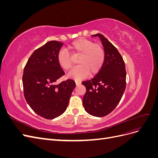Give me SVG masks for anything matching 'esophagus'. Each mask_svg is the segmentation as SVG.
I'll return each mask as SVG.
<instances>
[{
	"mask_svg": "<svg viewBox=\"0 0 158 158\" xmlns=\"http://www.w3.org/2000/svg\"><path fill=\"white\" fill-rule=\"evenodd\" d=\"M75 83H76V85H79L81 84V82L80 81H78V80H76L75 81Z\"/></svg>",
	"mask_w": 158,
	"mask_h": 158,
	"instance_id": "34e87169",
	"label": "esophagus"
}]
</instances>
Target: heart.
Returning a JSON list of instances; mask_svg holds the SVG:
<instances>
[{"label":"heart","mask_w":158,"mask_h":158,"mask_svg":"<svg viewBox=\"0 0 158 158\" xmlns=\"http://www.w3.org/2000/svg\"><path fill=\"white\" fill-rule=\"evenodd\" d=\"M69 50L73 55H80L78 59L80 64L70 70L69 76L76 80H81L90 74H97L102 69L105 60V52L102 45L94 44L85 38L75 40L69 46ZM57 63L64 70H69L72 66V60L68 52L61 49L57 53Z\"/></svg>","instance_id":"b5f03b06"}]
</instances>
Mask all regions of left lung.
<instances>
[{
  "instance_id": "obj_1",
  "label": "left lung",
  "mask_w": 158,
  "mask_h": 158,
  "mask_svg": "<svg viewBox=\"0 0 158 158\" xmlns=\"http://www.w3.org/2000/svg\"><path fill=\"white\" fill-rule=\"evenodd\" d=\"M104 47L105 60L99 73L90 80L82 82L86 88L83 106L95 117L107 115L115 109L126 88L125 64L121 54L107 38L98 33Z\"/></svg>"
}]
</instances>
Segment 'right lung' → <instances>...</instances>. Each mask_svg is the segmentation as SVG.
Segmentation results:
<instances>
[{
	"instance_id": "obj_1",
	"label": "right lung",
	"mask_w": 158,
	"mask_h": 158,
	"mask_svg": "<svg viewBox=\"0 0 158 158\" xmlns=\"http://www.w3.org/2000/svg\"><path fill=\"white\" fill-rule=\"evenodd\" d=\"M63 45L57 41L47 42L34 51L23 69L22 82L26 102L33 111L46 119L55 118L66 111L76 86L71 79L56 84L64 74L56 60Z\"/></svg>"
}]
</instances>
